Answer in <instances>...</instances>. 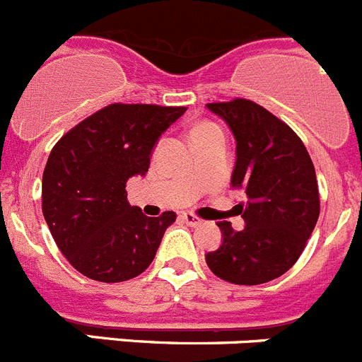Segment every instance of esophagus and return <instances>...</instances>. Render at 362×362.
Listing matches in <instances>:
<instances>
[{"label": "esophagus", "mask_w": 362, "mask_h": 362, "mask_svg": "<svg viewBox=\"0 0 362 362\" xmlns=\"http://www.w3.org/2000/svg\"><path fill=\"white\" fill-rule=\"evenodd\" d=\"M180 218L185 221V223H187V226H191V227H197L202 223V218H198L197 214H193V213H182Z\"/></svg>", "instance_id": "34e87169"}]
</instances>
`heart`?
<instances>
[{"label": "heart", "instance_id": "heart-1", "mask_svg": "<svg viewBox=\"0 0 362 362\" xmlns=\"http://www.w3.org/2000/svg\"><path fill=\"white\" fill-rule=\"evenodd\" d=\"M216 132H220V128H218L216 124L204 120V122H198V124H194L193 128H191V132H189V135H191V139H194V136L209 135V133H216Z\"/></svg>", "mask_w": 362, "mask_h": 362}]
</instances>
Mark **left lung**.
Masks as SVG:
<instances>
[{"label":"left lung","mask_w":362,"mask_h":362,"mask_svg":"<svg viewBox=\"0 0 362 362\" xmlns=\"http://www.w3.org/2000/svg\"><path fill=\"white\" fill-rule=\"evenodd\" d=\"M236 139L230 184L245 189L236 205L245 227L218 221L221 245L205 254L213 274L234 285H262L291 269L319 218V189L307 148L294 129L247 99L211 103Z\"/></svg>","instance_id":"8db88e82"}]
</instances>
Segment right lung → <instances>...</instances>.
<instances>
[{"mask_svg":"<svg viewBox=\"0 0 362 362\" xmlns=\"http://www.w3.org/2000/svg\"><path fill=\"white\" fill-rule=\"evenodd\" d=\"M184 106L110 104L64 133L43 171V216L70 265L119 283L151 265L173 211L149 218L128 202L126 182L149 169L158 136Z\"/></svg>","mask_w":362,"mask_h":362,"instance_id":"obj_1","label":"right lung"}]
</instances>
